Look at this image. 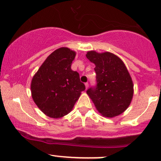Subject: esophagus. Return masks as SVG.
Wrapping results in <instances>:
<instances>
[{
    "instance_id": "esophagus-1",
    "label": "esophagus",
    "mask_w": 161,
    "mask_h": 161,
    "mask_svg": "<svg viewBox=\"0 0 161 161\" xmlns=\"http://www.w3.org/2000/svg\"><path fill=\"white\" fill-rule=\"evenodd\" d=\"M85 86H86V89H87V88H88V82L85 83Z\"/></svg>"
}]
</instances>
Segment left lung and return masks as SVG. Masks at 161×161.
Returning <instances> with one entry per match:
<instances>
[{"instance_id": "left-lung-1", "label": "left lung", "mask_w": 161, "mask_h": 161, "mask_svg": "<svg viewBox=\"0 0 161 161\" xmlns=\"http://www.w3.org/2000/svg\"><path fill=\"white\" fill-rule=\"evenodd\" d=\"M95 65L97 86L87 90L96 109L105 117L119 116L129 108L133 97V82L123 60L110 52H87Z\"/></svg>"}]
</instances>
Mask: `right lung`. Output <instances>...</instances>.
Instances as JSON below:
<instances>
[{"label": "right lung", "mask_w": 161, "mask_h": 161, "mask_svg": "<svg viewBox=\"0 0 161 161\" xmlns=\"http://www.w3.org/2000/svg\"><path fill=\"white\" fill-rule=\"evenodd\" d=\"M75 54L68 47L55 50L32 79L33 101L49 117L57 119L69 114L86 89L79 73L71 69Z\"/></svg>", "instance_id": "1"}]
</instances>
